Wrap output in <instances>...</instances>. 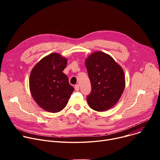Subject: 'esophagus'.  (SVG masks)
<instances>
[{
    "label": "esophagus",
    "mask_w": 160,
    "mask_h": 160,
    "mask_svg": "<svg viewBox=\"0 0 160 160\" xmlns=\"http://www.w3.org/2000/svg\"><path fill=\"white\" fill-rule=\"evenodd\" d=\"M74 89H75V90L76 91H79V89H80V86L78 85V84H77L75 86H74Z\"/></svg>",
    "instance_id": "34e87169"
}]
</instances>
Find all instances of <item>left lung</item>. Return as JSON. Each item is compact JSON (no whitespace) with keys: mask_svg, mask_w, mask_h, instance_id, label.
Returning <instances> with one entry per match:
<instances>
[{"mask_svg":"<svg viewBox=\"0 0 160 160\" xmlns=\"http://www.w3.org/2000/svg\"><path fill=\"white\" fill-rule=\"evenodd\" d=\"M91 91L87 97L91 108L103 112L113 107L121 97L125 77L121 67L110 56L95 52L86 60Z\"/></svg>","mask_w":160,"mask_h":160,"instance_id":"left-lung-1","label":"left lung"}]
</instances>
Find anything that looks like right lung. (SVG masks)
Listing matches in <instances>:
<instances>
[{
  "label": "right lung",
  "mask_w": 160,
  "mask_h": 160,
  "mask_svg": "<svg viewBox=\"0 0 160 160\" xmlns=\"http://www.w3.org/2000/svg\"><path fill=\"white\" fill-rule=\"evenodd\" d=\"M67 62V59L59 54H50L38 62L30 73L32 96L47 112L62 111L74 91L68 77L63 72Z\"/></svg>",
  "instance_id": "right-lung-1"
}]
</instances>
